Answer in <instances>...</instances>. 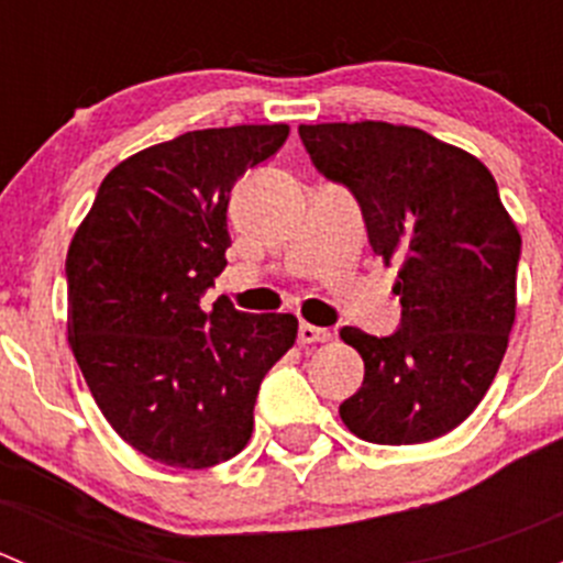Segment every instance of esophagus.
<instances>
[{"label":"esophagus","instance_id":"1","mask_svg":"<svg viewBox=\"0 0 563 563\" xmlns=\"http://www.w3.org/2000/svg\"><path fill=\"white\" fill-rule=\"evenodd\" d=\"M332 332L323 327H313V323H302L299 327V343H327Z\"/></svg>","mask_w":563,"mask_h":563}]
</instances>
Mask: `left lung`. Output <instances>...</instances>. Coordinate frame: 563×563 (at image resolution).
<instances>
[{"label":"left lung","instance_id":"obj_1","mask_svg":"<svg viewBox=\"0 0 563 563\" xmlns=\"http://www.w3.org/2000/svg\"><path fill=\"white\" fill-rule=\"evenodd\" d=\"M327 179L365 214L373 253L400 258L391 291L402 321L389 338L345 327L365 382L340 406L371 444H424L455 430L485 397L518 308L520 231L493 174L460 146L408 124H299Z\"/></svg>","mask_w":563,"mask_h":563}]
</instances>
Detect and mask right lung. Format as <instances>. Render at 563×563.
Here are the masks:
<instances>
[{
  "label": "right lung",
  "instance_id": "1",
  "mask_svg": "<svg viewBox=\"0 0 563 563\" xmlns=\"http://www.w3.org/2000/svg\"><path fill=\"white\" fill-rule=\"evenodd\" d=\"M288 124L176 135L113 166L67 250V340L117 435L174 468L245 450L269 367L297 340L291 313L201 297L225 266L229 196L275 155Z\"/></svg>",
  "mask_w": 563,
  "mask_h": 563
}]
</instances>
